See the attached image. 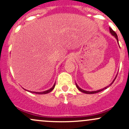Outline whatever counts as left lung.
<instances>
[{
    "label": "left lung",
    "mask_w": 129,
    "mask_h": 129,
    "mask_svg": "<svg viewBox=\"0 0 129 129\" xmlns=\"http://www.w3.org/2000/svg\"><path fill=\"white\" fill-rule=\"evenodd\" d=\"M109 31H110V33H111V35H112V36H114V37H115V38H116V40H117V43H118V44H119L118 37H117V34H116V33H115L114 31L112 30V28H111L110 27H109ZM117 75L116 76V77H115V78H114V79L113 80V81H112V82L111 83V84H109V85H108V86H106V87H105V88H103V89H98V90H96V91H86V90H84V89H83L81 88H80L79 86H78V85H77V84L76 83H75V85H76V86H77V88H78V90H79V91H80L81 92H83V93H86V94H94V93H99V92L101 91H103V90H104V89H106V88H109V86H110L111 85H112V83H113L114 82L115 79H116V77H117Z\"/></svg>",
    "instance_id": "1"
}]
</instances>
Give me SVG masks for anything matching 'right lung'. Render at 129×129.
<instances>
[{"label":"right lung","mask_w":129,"mask_h":129,"mask_svg":"<svg viewBox=\"0 0 129 129\" xmlns=\"http://www.w3.org/2000/svg\"><path fill=\"white\" fill-rule=\"evenodd\" d=\"M55 83L54 84L53 86H52V88H50L49 89H47V90H46V91H42V92L31 91L26 90V89H24V88L23 89H25V90L27 91H29V92H30V93H35V94H47V93H50V92H51V91H52L54 89V87H55Z\"/></svg>","instance_id":"1"}]
</instances>
